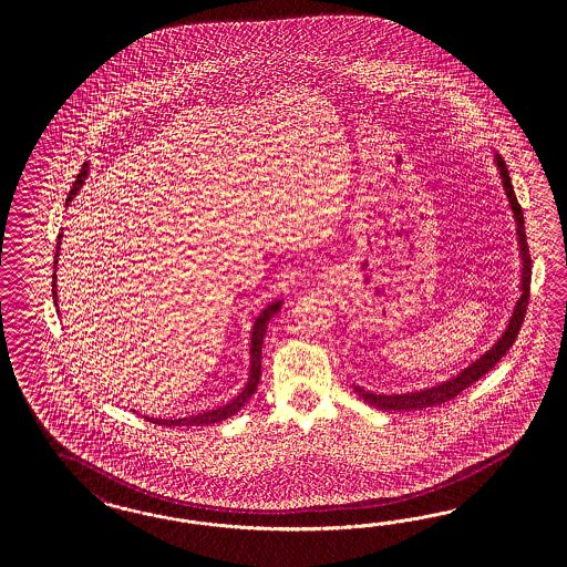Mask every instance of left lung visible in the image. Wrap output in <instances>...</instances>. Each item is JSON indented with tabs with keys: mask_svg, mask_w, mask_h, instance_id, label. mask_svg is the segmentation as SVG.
Masks as SVG:
<instances>
[{
	"mask_svg": "<svg viewBox=\"0 0 567 567\" xmlns=\"http://www.w3.org/2000/svg\"><path fill=\"white\" fill-rule=\"evenodd\" d=\"M495 164H497L501 181H503V189L509 199V207L514 212L515 224H517V243H519V258H522V280H519V299L515 303L514 313L509 318V324L505 328V332L497 339V343L493 344L484 355L478 360L472 361L467 368H464L457 377L449 378L445 382L430 386L424 391H413V393H401V395H378L370 393L361 386L353 384V391L372 408L384 410V412H412V410H426L441 405L445 401H451L453 396L460 395L470 384H474L478 378L484 377L488 370H493L497 365V361L509 351V347L515 343V337L522 328L526 308H528V299H530V251H528V240H526V228H524V214L522 207L517 204L514 187H512V178L505 166V159L501 155L495 154Z\"/></svg>",
	"mask_w": 567,
	"mask_h": 567,
	"instance_id": "1",
	"label": "left lung"
}]
</instances>
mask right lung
<instances>
[{"instance_id": "obj_1", "label": "right lung", "mask_w": 567, "mask_h": 567, "mask_svg": "<svg viewBox=\"0 0 567 567\" xmlns=\"http://www.w3.org/2000/svg\"><path fill=\"white\" fill-rule=\"evenodd\" d=\"M86 168H89V164L83 166V171L79 174V178H76V183H74V187L70 190L69 199H66V204L72 202V197L79 193V189L83 187V181H85ZM62 237V235H60ZM58 245H60V240H58ZM60 249V247H58ZM53 264H58V254H55V261ZM53 303L58 306V295H55V275H53ZM282 306V301L278 299L275 303H270L268 308L261 309V313H259L258 318H256V322H254V328H251V344H249V355H251V360H249V378H247V384L240 389L239 395L235 396L233 401H228L226 405H220V408H216V410H209V412L197 413V415H189V417H178V420H162V417H145V420H150V422H154L157 426H212V424H216V422H223V420H228L230 415H235V413L239 412L240 408H245V403L254 396V393L258 391L259 377H261V344H264V337H266V330H268V322H270V318L278 313V309Z\"/></svg>"}]
</instances>
